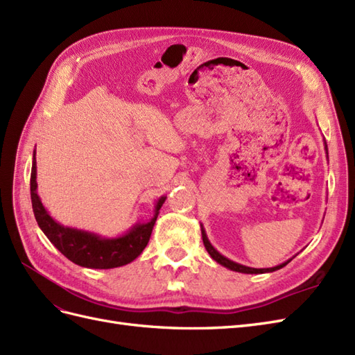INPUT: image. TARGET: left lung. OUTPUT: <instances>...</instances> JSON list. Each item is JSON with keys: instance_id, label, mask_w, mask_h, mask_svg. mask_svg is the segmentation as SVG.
<instances>
[{"instance_id": "1", "label": "left lung", "mask_w": 355, "mask_h": 355, "mask_svg": "<svg viewBox=\"0 0 355 355\" xmlns=\"http://www.w3.org/2000/svg\"><path fill=\"white\" fill-rule=\"evenodd\" d=\"M326 153H327V145H326ZM201 235H202V243H204V247H206V250L209 252V254L213 257L214 261H216L218 263H220L222 266H225V268H228V270H231V271H237V272H244V274H263V272H272V271H277V270H280V268H283V266H286L290 261H287V262H284V263H282V265H277V266H274V268H250V266H244V265H240V263H237V262H232V261H230L228 257H225V256H222L216 249H214V247L210 244V241H209V239H207V235H206V231H204V228H202V225H201Z\"/></svg>"}]
</instances>
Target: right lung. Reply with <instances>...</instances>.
Instances as JSON below:
<instances>
[{"label":"right lung","mask_w":355,"mask_h":355,"mask_svg":"<svg viewBox=\"0 0 355 355\" xmlns=\"http://www.w3.org/2000/svg\"><path fill=\"white\" fill-rule=\"evenodd\" d=\"M31 201L38 227L63 256L84 268L111 270V268L130 263L144 252L166 197H161L157 201L155 213L151 220L146 223H136L121 237L103 239L89 231L63 227L50 216L37 194V159L34 153L31 170Z\"/></svg>","instance_id":"1"}]
</instances>
